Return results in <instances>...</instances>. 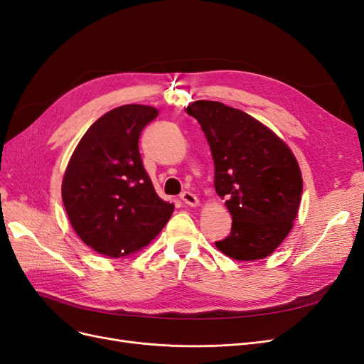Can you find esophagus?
Returning <instances> with one entry per match:
<instances>
[{"mask_svg":"<svg viewBox=\"0 0 364 364\" xmlns=\"http://www.w3.org/2000/svg\"><path fill=\"white\" fill-rule=\"evenodd\" d=\"M180 198H181V201H183L186 205H189V207H198V205H199V199L196 198V195H193V193H191V192H183V193L180 195Z\"/></svg>","mask_w":364,"mask_h":364,"instance_id":"obj_1","label":"esophagus"}]
</instances>
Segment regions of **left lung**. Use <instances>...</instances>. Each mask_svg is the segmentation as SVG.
Returning <instances> with one entry per match:
<instances>
[{
    "label": "left lung",
    "mask_w": 364,
    "mask_h": 364,
    "mask_svg": "<svg viewBox=\"0 0 364 364\" xmlns=\"http://www.w3.org/2000/svg\"><path fill=\"white\" fill-rule=\"evenodd\" d=\"M186 113L201 125L215 161V189L232 218L216 248L239 262L266 259L293 228L302 173L289 145L248 113L195 101Z\"/></svg>",
    "instance_id": "obj_1"
}]
</instances>
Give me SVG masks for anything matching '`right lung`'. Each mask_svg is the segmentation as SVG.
<instances>
[{
    "label": "right lung",
    "instance_id": "add662e5",
    "mask_svg": "<svg viewBox=\"0 0 364 364\" xmlns=\"http://www.w3.org/2000/svg\"><path fill=\"white\" fill-rule=\"evenodd\" d=\"M151 105L127 104L93 122L66 166L62 198L77 236L98 254H136L168 224L173 204L154 191L139 152Z\"/></svg>",
    "mask_w": 364,
    "mask_h": 364
}]
</instances>
